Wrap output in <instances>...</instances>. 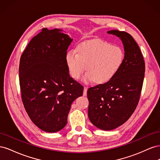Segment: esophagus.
<instances>
[{
	"instance_id": "esophagus-1",
	"label": "esophagus",
	"mask_w": 160,
	"mask_h": 160,
	"mask_svg": "<svg viewBox=\"0 0 160 160\" xmlns=\"http://www.w3.org/2000/svg\"><path fill=\"white\" fill-rule=\"evenodd\" d=\"M87 91H88V87H84V90H83V95L86 96L87 95Z\"/></svg>"
}]
</instances>
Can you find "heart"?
Segmentation results:
<instances>
[{
  "mask_svg": "<svg viewBox=\"0 0 160 160\" xmlns=\"http://www.w3.org/2000/svg\"><path fill=\"white\" fill-rule=\"evenodd\" d=\"M124 58V51L120 47L101 40H92L81 43L77 52L69 51L65 61L73 79H79L86 69L88 72L83 77V81L103 83L117 74Z\"/></svg>",
  "mask_w": 160,
  "mask_h": 160,
  "instance_id": "heart-1",
  "label": "heart"
}]
</instances>
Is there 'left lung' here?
<instances>
[{
    "instance_id": "obj_1",
    "label": "left lung",
    "mask_w": 160,
    "mask_h": 160,
    "mask_svg": "<svg viewBox=\"0 0 160 160\" xmlns=\"http://www.w3.org/2000/svg\"><path fill=\"white\" fill-rule=\"evenodd\" d=\"M108 33L122 41L124 61L112 79L88 90L89 120L106 131L117 128L132 116L139 101L145 75L143 57L132 36L118 30Z\"/></svg>"
}]
</instances>
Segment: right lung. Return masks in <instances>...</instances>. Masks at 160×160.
<instances>
[{
  "label": "right lung",
  "instance_id": "obj_1",
  "mask_svg": "<svg viewBox=\"0 0 160 160\" xmlns=\"http://www.w3.org/2000/svg\"><path fill=\"white\" fill-rule=\"evenodd\" d=\"M61 30L42 28L21 57L22 101L32 122L44 132H59L67 123L71 105L83 86L69 76L65 57L72 39Z\"/></svg>",
  "mask_w": 160,
  "mask_h": 160
}]
</instances>
